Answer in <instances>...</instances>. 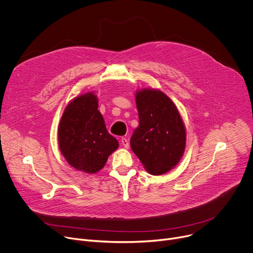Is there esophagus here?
Returning <instances> with one entry per match:
<instances>
[{
  "label": "esophagus",
  "mask_w": 253,
  "mask_h": 253,
  "mask_svg": "<svg viewBox=\"0 0 253 253\" xmlns=\"http://www.w3.org/2000/svg\"><path fill=\"white\" fill-rule=\"evenodd\" d=\"M121 144H122V145H123L126 149H128L129 146H130L129 141H128V139H126V138H122V139H121Z\"/></svg>",
  "instance_id": "1"
}]
</instances>
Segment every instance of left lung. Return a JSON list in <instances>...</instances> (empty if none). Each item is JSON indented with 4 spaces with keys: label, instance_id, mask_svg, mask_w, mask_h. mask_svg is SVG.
Wrapping results in <instances>:
<instances>
[{
    "label": "left lung",
    "instance_id": "obj_1",
    "mask_svg": "<svg viewBox=\"0 0 253 253\" xmlns=\"http://www.w3.org/2000/svg\"><path fill=\"white\" fill-rule=\"evenodd\" d=\"M139 126L130 145L145 170L163 175L182 158L186 128L176 105L161 90L143 88L135 93Z\"/></svg>",
    "mask_w": 253,
    "mask_h": 253
}]
</instances>
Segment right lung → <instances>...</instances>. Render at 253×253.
Returning a JSON list of instances; mask_svg holds the SVG:
<instances>
[{
  "mask_svg": "<svg viewBox=\"0 0 253 253\" xmlns=\"http://www.w3.org/2000/svg\"><path fill=\"white\" fill-rule=\"evenodd\" d=\"M59 149L70 166L95 174L119 147L108 133L98 110V97L87 92L75 97L65 108L58 126Z\"/></svg>",
  "mask_w": 253,
  "mask_h": 253,
  "instance_id": "1",
  "label": "right lung"
}]
</instances>
